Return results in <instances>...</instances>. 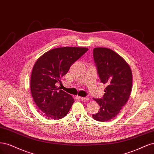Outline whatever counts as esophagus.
<instances>
[{"instance_id": "esophagus-1", "label": "esophagus", "mask_w": 154, "mask_h": 154, "mask_svg": "<svg viewBox=\"0 0 154 154\" xmlns=\"http://www.w3.org/2000/svg\"><path fill=\"white\" fill-rule=\"evenodd\" d=\"M80 98H81V100H83V101H88L89 100H90V98L88 97H80Z\"/></svg>"}]
</instances>
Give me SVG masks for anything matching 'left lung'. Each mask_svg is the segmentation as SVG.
<instances>
[{"mask_svg":"<svg viewBox=\"0 0 154 154\" xmlns=\"http://www.w3.org/2000/svg\"><path fill=\"white\" fill-rule=\"evenodd\" d=\"M93 58L101 82L107 87L102 98H94L100 111L92 115L98 122H107L118 115L130 97L132 74L128 63L107 48L93 49Z\"/></svg>","mask_w":154,"mask_h":154,"instance_id":"left-lung-1","label":"left lung"}]
</instances>
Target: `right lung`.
<instances>
[{"label":"right lung","mask_w":154,"mask_h":154,"mask_svg":"<svg viewBox=\"0 0 154 154\" xmlns=\"http://www.w3.org/2000/svg\"><path fill=\"white\" fill-rule=\"evenodd\" d=\"M88 48L64 47L52 49L38 59L32 68L31 91L33 100L46 118L59 120L65 116L74 102L72 95L56 86L72 64Z\"/></svg>","instance_id":"add662e5"}]
</instances>
